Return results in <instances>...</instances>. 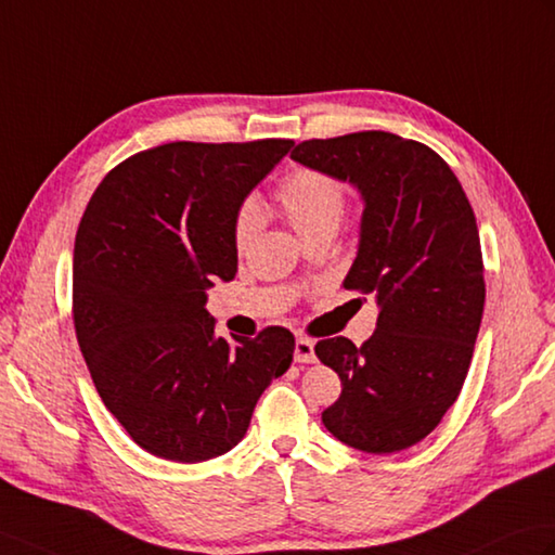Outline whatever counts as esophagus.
Here are the masks:
<instances>
[{
	"mask_svg": "<svg viewBox=\"0 0 555 555\" xmlns=\"http://www.w3.org/2000/svg\"><path fill=\"white\" fill-rule=\"evenodd\" d=\"M295 362L298 364H314L317 362V354H314V343L309 338H298L295 340Z\"/></svg>",
	"mask_w": 555,
	"mask_h": 555,
	"instance_id": "1",
	"label": "esophagus"
}]
</instances>
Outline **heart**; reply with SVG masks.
<instances>
[{"label":"heart","mask_w":555,"mask_h":555,"mask_svg":"<svg viewBox=\"0 0 555 555\" xmlns=\"http://www.w3.org/2000/svg\"><path fill=\"white\" fill-rule=\"evenodd\" d=\"M279 201L286 210L295 231L307 241L321 229H338L345 215V191L336 179L317 172H293L279 189ZM262 224V205L255 196L241 203L234 222V238L238 248H246Z\"/></svg>","instance_id":"heart-1"}]
</instances>
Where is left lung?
Wrapping results in <instances>:
<instances>
[{
    "mask_svg": "<svg viewBox=\"0 0 555 555\" xmlns=\"http://www.w3.org/2000/svg\"><path fill=\"white\" fill-rule=\"evenodd\" d=\"M291 158L359 193V246L343 286L378 305L362 347L343 336L314 347L343 383L321 421L359 452H402L437 428L470 366L485 309L473 208L433 149L390 132L302 141Z\"/></svg>",
    "mask_w": 555,
    "mask_h": 555,
    "instance_id": "1",
    "label": "left lung"
}]
</instances>
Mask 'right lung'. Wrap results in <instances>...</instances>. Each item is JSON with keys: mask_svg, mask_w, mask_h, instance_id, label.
Returning a JSON list of instances; mask_svg holds the SVG:
<instances>
[{"mask_svg": "<svg viewBox=\"0 0 555 555\" xmlns=\"http://www.w3.org/2000/svg\"><path fill=\"white\" fill-rule=\"evenodd\" d=\"M177 141L127 158L75 236L73 317L96 392L149 454L201 463L246 435L260 395L293 362V333L215 336L205 302L236 276L241 203L291 151Z\"/></svg>", "mask_w": 555, "mask_h": 555, "instance_id": "1", "label": "right lung"}]
</instances>
